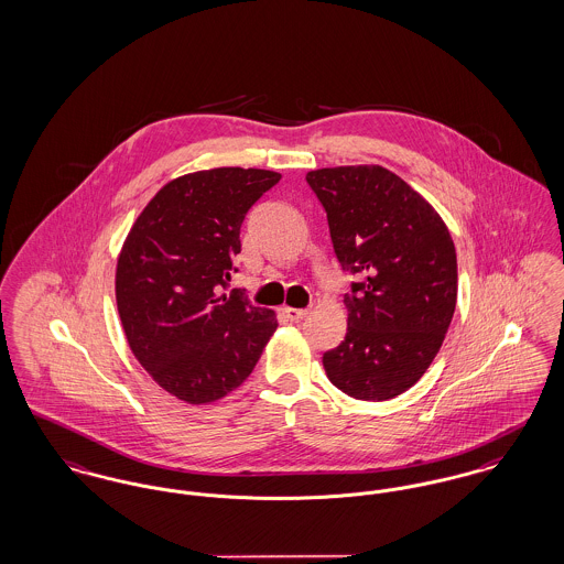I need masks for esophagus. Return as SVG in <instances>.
Wrapping results in <instances>:
<instances>
[{
	"instance_id": "1",
	"label": "esophagus",
	"mask_w": 564,
	"mask_h": 564,
	"mask_svg": "<svg viewBox=\"0 0 564 564\" xmlns=\"http://www.w3.org/2000/svg\"><path fill=\"white\" fill-rule=\"evenodd\" d=\"M284 314L289 321L293 323H301L307 316V310H299V307H284Z\"/></svg>"
}]
</instances>
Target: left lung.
I'll return each instance as SVG.
<instances>
[{
  "mask_svg": "<svg viewBox=\"0 0 564 564\" xmlns=\"http://www.w3.org/2000/svg\"><path fill=\"white\" fill-rule=\"evenodd\" d=\"M341 271L355 275L344 341L323 356L348 397L386 401L429 369L452 323L458 271L442 216L380 165L310 172Z\"/></svg>",
  "mask_w": 564,
  "mask_h": 564,
  "instance_id": "obj_1",
  "label": "left lung"
}]
</instances>
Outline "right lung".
Here are the masks:
<instances>
[{
	"mask_svg": "<svg viewBox=\"0 0 564 564\" xmlns=\"http://www.w3.org/2000/svg\"><path fill=\"white\" fill-rule=\"evenodd\" d=\"M268 170L218 167L165 184L138 216L117 268L127 341L152 380L199 405L236 390L278 321L238 289L241 223L280 182Z\"/></svg>",
	"mask_w": 564,
	"mask_h": 564,
	"instance_id": "1",
	"label": "right lung"
}]
</instances>
